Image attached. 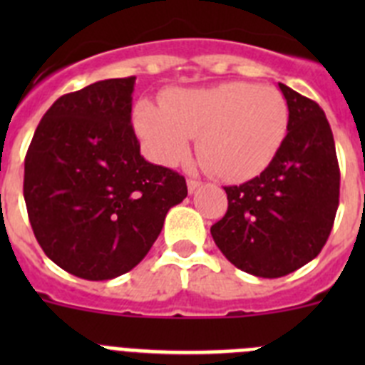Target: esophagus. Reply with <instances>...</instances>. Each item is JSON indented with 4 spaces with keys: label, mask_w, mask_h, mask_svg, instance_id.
I'll use <instances>...</instances> for the list:
<instances>
[{
    "label": "esophagus",
    "mask_w": 365,
    "mask_h": 365,
    "mask_svg": "<svg viewBox=\"0 0 365 365\" xmlns=\"http://www.w3.org/2000/svg\"><path fill=\"white\" fill-rule=\"evenodd\" d=\"M186 185H188V192L193 193V192H195V190L199 188V186H201V180H197V179H188V182H186Z\"/></svg>",
    "instance_id": "esophagus-1"
}]
</instances>
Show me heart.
I'll return each mask as SVG.
<instances>
[{"label": "heart", "mask_w": 365, "mask_h": 365, "mask_svg": "<svg viewBox=\"0 0 365 365\" xmlns=\"http://www.w3.org/2000/svg\"><path fill=\"white\" fill-rule=\"evenodd\" d=\"M166 106L150 100L135 109V130L155 160L175 164L199 137V157L228 182L259 175L289 130V104L272 86L227 82L201 89H173Z\"/></svg>", "instance_id": "obj_1"}]
</instances>
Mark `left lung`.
Masks as SVG:
<instances>
[{
  "label": "left lung",
  "mask_w": 365,
  "mask_h": 365,
  "mask_svg": "<svg viewBox=\"0 0 365 365\" xmlns=\"http://www.w3.org/2000/svg\"><path fill=\"white\" fill-rule=\"evenodd\" d=\"M279 89L289 104L282 150L257 177L225 186L228 210L210 228L232 265L259 278H282L314 259L340 197L336 148L324 109L285 83Z\"/></svg>",
  "instance_id": "8db88e82"
}]
</instances>
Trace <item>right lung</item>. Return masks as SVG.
<instances>
[{
    "instance_id": "1",
    "label": "right lung",
    "mask_w": 365,
    "mask_h": 365,
    "mask_svg": "<svg viewBox=\"0 0 365 365\" xmlns=\"http://www.w3.org/2000/svg\"><path fill=\"white\" fill-rule=\"evenodd\" d=\"M135 76L95 82L47 109L25 155L24 197L38 243L60 269L102 282L144 259L185 177L140 155Z\"/></svg>"
}]
</instances>
